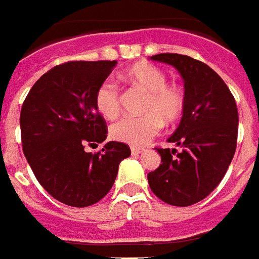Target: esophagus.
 <instances>
[{
    "instance_id": "34e87169",
    "label": "esophagus",
    "mask_w": 259,
    "mask_h": 259,
    "mask_svg": "<svg viewBox=\"0 0 259 259\" xmlns=\"http://www.w3.org/2000/svg\"><path fill=\"white\" fill-rule=\"evenodd\" d=\"M144 148H138V147H131V154L133 155H138V154H141Z\"/></svg>"
}]
</instances>
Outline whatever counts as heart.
I'll list each match as a JSON object with an SVG mask.
<instances>
[{"mask_svg":"<svg viewBox=\"0 0 259 259\" xmlns=\"http://www.w3.org/2000/svg\"><path fill=\"white\" fill-rule=\"evenodd\" d=\"M124 78L147 91L141 117H125L111 125L109 134L118 142L144 145L155 137L165 121L177 122L185 109V94L178 85L166 84L165 72L148 62L135 64L124 72ZM95 108L107 119L119 112V90L112 81L102 82L95 93Z\"/></svg>","mask_w":259,"mask_h":259,"instance_id":"b5f03b06","label":"heart"}]
</instances>
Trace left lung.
<instances>
[{"instance_id": "8db88e82", "label": "left lung", "mask_w": 259, "mask_h": 259, "mask_svg": "<svg viewBox=\"0 0 259 259\" xmlns=\"http://www.w3.org/2000/svg\"><path fill=\"white\" fill-rule=\"evenodd\" d=\"M151 60L178 69L185 109L166 140L181 151L158 148L162 164L148 174V184L169 205H192L217 188L232 161L238 135L237 104L223 78L204 62L181 54H158Z\"/></svg>"}]
</instances>
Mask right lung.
<instances>
[{"mask_svg":"<svg viewBox=\"0 0 259 259\" xmlns=\"http://www.w3.org/2000/svg\"><path fill=\"white\" fill-rule=\"evenodd\" d=\"M117 61H74L57 65L32 85L20 115L22 151L44 190L69 206H90L112 188L126 144L105 142L97 154L87 145L107 138L95 93Z\"/></svg>","mask_w":259,"mask_h":259,"instance_id":"add662e5","label":"right lung"}]
</instances>
